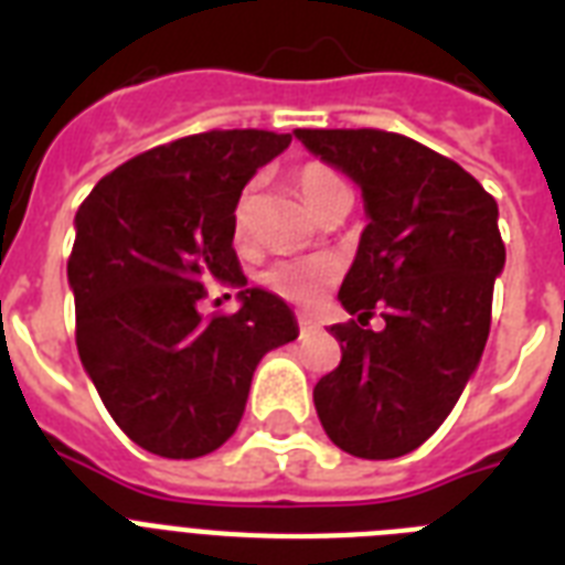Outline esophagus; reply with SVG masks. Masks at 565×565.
<instances>
[{
  "instance_id": "1",
  "label": "esophagus",
  "mask_w": 565,
  "mask_h": 565,
  "mask_svg": "<svg viewBox=\"0 0 565 565\" xmlns=\"http://www.w3.org/2000/svg\"><path fill=\"white\" fill-rule=\"evenodd\" d=\"M299 328H301V334H310V331H319L317 319L308 317V313H299Z\"/></svg>"
}]
</instances>
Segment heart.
<instances>
[{"mask_svg":"<svg viewBox=\"0 0 565 565\" xmlns=\"http://www.w3.org/2000/svg\"><path fill=\"white\" fill-rule=\"evenodd\" d=\"M296 184H299L301 199L310 204V211H319L331 195L345 190L343 179L326 163H305L296 172ZM252 207H255V184H248L234 204V243L237 246H248V237H252ZM334 275L337 260L331 257H284L266 266L260 281L284 299L305 305V301L319 299V292L334 281Z\"/></svg>","mask_w":565,"mask_h":565,"instance_id":"b5f03b06","label":"heart"}]
</instances>
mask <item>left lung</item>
<instances>
[{
  "label": "left lung",
  "instance_id": "8db88e82",
  "mask_svg": "<svg viewBox=\"0 0 565 565\" xmlns=\"http://www.w3.org/2000/svg\"><path fill=\"white\" fill-rule=\"evenodd\" d=\"M363 190L370 225L340 287L358 319L331 326L340 366L313 386L334 446L366 460L419 448L446 422L490 337L504 269L499 204L469 172L381 128H296ZM381 312L385 328L366 329Z\"/></svg>",
  "mask_w": 565,
  "mask_h": 565
}]
</instances>
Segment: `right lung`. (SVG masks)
Listing matches in <instances>:
<instances>
[{"instance_id":"1","label":"right lung","mask_w":565,"mask_h":565,"mask_svg":"<svg viewBox=\"0 0 565 565\" xmlns=\"http://www.w3.org/2000/svg\"><path fill=\"white\" fill-rule=\"evenodd\" d=\"M290 135L213 128L137 154L75 213L66 278L75 345L108 413L137 446L172 460L211 455L237 430L266 352L299 334L266 290L237 313H199L207 284L246 287L234 204Z\"/></svg>"}]
</instances>
